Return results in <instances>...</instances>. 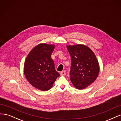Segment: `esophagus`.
I'll return each mask as SVG.
<instances>
[{"instance_id": "34e87169", "label": "esophagus", "mask_w": 121, "mask_h": 121, "mask_svg": "<svg viewBox=\"0 0 121 121\" xmlns=\"http://www.w3.org/2000/svg\"><path fill=\"white\" fill-rule=\"evenodd\" d=\"M60 74L61 76H65V71H62L60 73Z\"/></svg>"}]
</instances>
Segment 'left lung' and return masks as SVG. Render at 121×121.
Instances as JSON below:
<instances>
[{
    "label": "left lung",
    "instance_id": "1",
    "mask_svg": "<svg viewBox=\"0 0 121 121\" xmlns=\"http://www.w3.org/2000/svg\"><path fill=\"white\" fill-rule=\"evenodd\" d=\"M71 56V81L78 89H83L95 80L99 72L98 61L93 52L84 45L67 46Z\"/></svg>",
    "mask_w": 121,
    "mask_h": 121
}]
</instances>
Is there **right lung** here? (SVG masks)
I'll return each instance as SVG.
<instances>
[{
    "label": "right lung",
    "mask_w": 121,
    "mask_h": 121,
    "mask_svg": "<svg viewBox=\"0 0 121 121\" xmlns=\"http://www.w3.org/2000/svg\"><path fill=\"white\" fill-rule=\"evenodd\" d=\"M54 49L53 45L40 44L31 51L25 62L26 78L33 86L42 91L50 89L60 76L51 57Z\"/></svg>",
    "instance_id": "right-lung-1"
}]
</instances>
